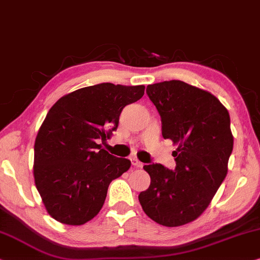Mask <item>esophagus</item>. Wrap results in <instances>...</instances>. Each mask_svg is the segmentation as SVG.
<instances>
[{"mask_svg":"<svg viewBox=\"0 0 260 260\" xmlns=\"http://www.w3.org/2000/svg\"><path fill=\"white\" fill-rule=\"evenodd\" d=\"M131 163H133L134 167H136V168H142L143 167L142 161H139L137 158H135V157L131 158Z\"/></svg>","mask_w":260,"mask_h":260,"instance_id":"esophagus-1","label":"esophagus"}]
</instances>
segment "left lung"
I'll return each mask as SVG.
<instances>
[{
	"instance_id": "left-lung-1",
	"label": "left lung",
	"mask_w": 260,
	"mask_h": 260,
	"mask_svg": "<svg viewBox=\"0 0 260 260\" xmlns=\"http://www.w3.org/2000/svg\"><path fill=\"white\" fill-rule=\"evenodd\" d=\"M161 135L178 145L175 170L144 165L151 183L138 196L146 216L164 226L187 224L205 211L228 174L233 136L228 109L212 93L182 81L146 86Z\"/></svg>"
}]
</instances>
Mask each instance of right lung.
<instances>
[{
  "instance_id": "1",
  "label": "right lung",
  "mask_w": 260,
  "mask_h": 260,
  "mask_svg": "<svg viewBox=\"0 0 260 260\" xmlns=\"http://www.w3.org/2000/svg\"><path fill=\"white\" fill-rule=\"evenodd\" d=\"M144 85L101 83L63 96L47 114L34 146V178L48 213L59 223L83 225L101 211L112 180L131 161L99 144L118 126Z\"/></svg>"
}]
</instances>
